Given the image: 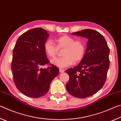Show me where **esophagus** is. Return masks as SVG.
Returning <instances> with one entry per match:
<instances>
[{
	"label": "esophagus",
	"instance_id": "obj_1",
	"mask_svg": "<svg viewBox=\"0 0 121 121\" xmlns=\"http://www.w3.org/2000/svg\"><path fill=\"white\" fill-rule=\"evenodd\" d=\"M59 71H60V73H63V72H64L65 70H63V69H59Z\"/></svg>",
	"mask_w": 121,
	"mask_h": 121
}]
</instances>
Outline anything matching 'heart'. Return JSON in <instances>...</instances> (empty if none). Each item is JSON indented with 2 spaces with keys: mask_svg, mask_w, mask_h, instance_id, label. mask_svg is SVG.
Instances as JSON below:
<instances>
[{
  "mask_svg": "<svg viewBox=\"0 0 121 121\" xmlns=\"http://www.w3.org/2000/svg\"><path fill=\"white\" fill-rule=\"evenodd\" d=\"M56 46L51 39L46 40L44 45V51L47 56L51 58H54L59 49H63V56L51 60V63L60 68H65L75 62L82 60L85 52V45L81 40H76L69 36H62L56 39Z\"/></svg>",
  "mask_w": 121,
  "mask_h": 121,
  "instance_id": "obj_1",
  "label": "heart"
}]
</instances>
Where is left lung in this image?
<instances>
[{
	"label": "left lung",
	"instance_id": "left-lung-1",
	"mask_svg": "<svg viewBox=\"0 0 121 121\" xmlns=\"http://www.w3.org/2000/svg\"><path fill=\"white\" fill-rule=\"evenodd\" d=\"M72 35L88 41L80 63L65 70L69 76L66 89L71 95L85 98L97 93L105 83L109 67V48L104 37L95 30L84 29Z\"/></svg>",
	"mask_w": 121,
	"mask_h": 121
}]
</instances>
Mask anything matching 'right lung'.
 <instances>
[{
  "label": "right lung",
  "mask_w": 121,
  "mask_h": 121,
  "mask_svg": "<svg viewBox=\"0 0 121 121\" xmlns=\"http://www.w3.org/2000/svg\"><path fill=\"white\" fill-rule=\"evenodd\" d=\"M49 37L46 30L32 29L20 36L13 51L11 69L17 89L31 98L42 97L48 92L51 82L58 76L56 65L40 68L50 63L44 45Z\"/></svg>",
  "instance_id": "1"
}]
</instances>
